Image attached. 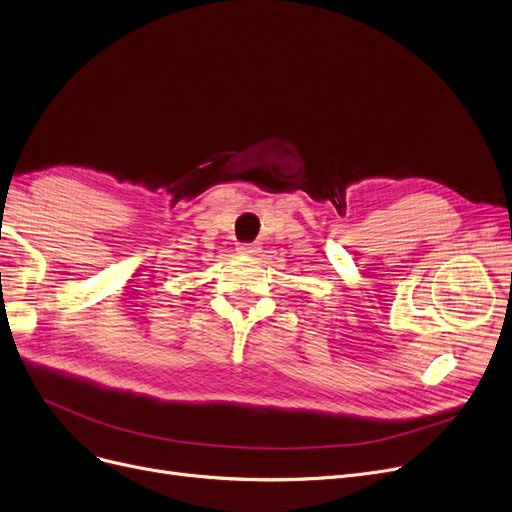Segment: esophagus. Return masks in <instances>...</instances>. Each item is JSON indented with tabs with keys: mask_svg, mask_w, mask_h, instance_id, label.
I'll return each mask as SVG.
<instances>
[{
	"mask_svg": "<svg viewBox=\"0 0 512 512\" xmlns=\"http://www.w3.org/2000/svg\"><path fill=\"white\" fill-rule=\"evenodd\" d=\"M238 253H242V255H257L259 247H257V244L244 242V244H240V247H238Z\"/></svg>",
	"mask_w": 512,
	"mask_h": 512,
	"instance_id": "34e87169",
	"label": "esophagus"
}]
</instances>
